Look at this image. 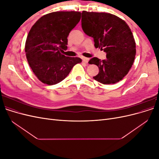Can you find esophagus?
<instances>
[{
  "mask_svg": "<svg viewBox=\"0 0 159 159\" xmlns=\"http://www.w3.org/2000/svg\"><path fill=\"white\" fill-rule=\"evenodd\" d=\"M82 60H83V62H84V63H85V64H88L89 61V59L87 58V57H82Z\"/></svg>",
  "mask_w": 159,
  "mask_h": 159,
  "instance_id": "esophagus-1",
  "label": "esophagus"
}]
</instances>
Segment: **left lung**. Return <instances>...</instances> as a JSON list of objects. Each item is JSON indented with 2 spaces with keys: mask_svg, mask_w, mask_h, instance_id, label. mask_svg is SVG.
Wrapping results in <instances>:
<instances>
[{
  "mask_svg": "<svg viewBox=\"0 0 159 159\" xmlns=\"http://www.w3.org/2000/svg\"><path fill=\"white\" fill-rule=\"evenodd\" d=\"M81 27L92 37L95 48L106 53L105 60L93 57L89 64L98 66L93 79L103 84H114L123 80L131 69L136 54L133 35L127 23L113 14L82 12Z\"/></svg>",
  "mask_w": 159,
  "mask_h": 159,
  "instance_id": "left-lung-1",
  "label": "left lung"
}]
</instances>
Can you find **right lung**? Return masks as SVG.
<instances>
[{
	"mask_svg": "<svg viewBox=\"0 0 159 159\" xmlns=\"http://www.w3.org/2000/svg\"><path fill=\"white\" fill-rule=\"evenodd\" d=\"M81 18L80 12H54L42 16L28 33L25 52L28 64L38 79L52 85L64 80L80 57L64 55L68 36Z\"/></svg>",
	"mask_w": 159,
	"mask_h": 159,
	"instance_id": "obj_1",
	"label": "right lung"
}]
</instances>
